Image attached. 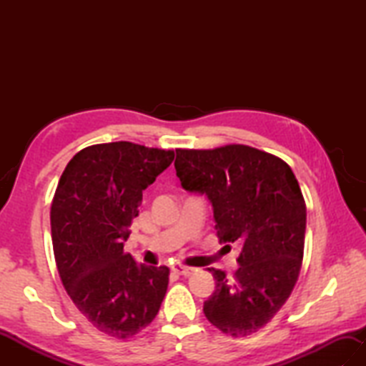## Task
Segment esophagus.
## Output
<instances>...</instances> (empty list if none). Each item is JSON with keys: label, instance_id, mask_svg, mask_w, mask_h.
<instances>
[{"label": "esophagus", "instance_id": "34e87169", "mask_svg": "<svg viewBox=\"0 0 366 366\" xmlns=\"http://www.w3.org/2000/svg\"><path fill=\"white\" fill-rule=\"evenodd\" d=\"M173 272H174V274H177V275L189 277V275H192V274H193V272H195V269H193V267H182V266H174V267H173Z\"/></svg>", "mask_w": 366, "mask_h": 366}]
</instances>
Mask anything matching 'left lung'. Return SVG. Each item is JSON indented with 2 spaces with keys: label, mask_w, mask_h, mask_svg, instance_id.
I'll use <instances>...</instances> for the list:
<instances>
[{
  "label": "left lung",
  "mask_w": 366,
  "mask_h": 366,
  "mask_svg": "<svg viewBox=\"0 0 366 366\" xmlns=\"http://www.w3.org/2000/svg\"><path fill=\"white\" fill-rule=\"evenodd\" d=\"M176 154L182 187L212 203L220 244L242 245L231 280L209 269L215 291L203 312L227 335H252L280 312L300 274L307 206L297 179L285 160L247 144Z\"/></svg>",
  "instance_id": "left-lung-1"
}]
</instances>
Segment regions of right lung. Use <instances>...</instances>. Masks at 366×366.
I'll return each mask as SVG.
<instances>
[{"mask_svg": "<svg viewBox=\"0 0 366 366\" xmlns=\"http://www.w3.org/2000/svg\"><path fill=\"white\" fill-rule=\"evenodd\" d=\"M174 159V151L130 142L76 152L51 201V242L61 282L75 307L100 332L137 335L157 316L169 269L137 264L124 240L143 190Z\"/></svg>", "mask_w": 366, "mask_h": 366, "instance_id": "obj_1", "label": "right lung"}]
</instances>
